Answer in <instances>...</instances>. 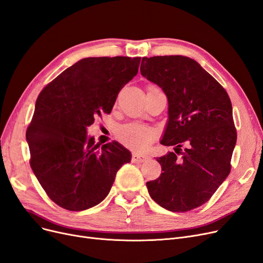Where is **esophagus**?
I'll list each match as a JSON object with an SVG mask.
<instances>
[{"instance_id": "34e87169", "label": "esophagus", "mask_w": 263, "mask_h": 263, "mask_svg": "<svg viewBox=\"0 0 263 263\" xmlns=\"http://www.w3.org/2000/svg\"><path fill=\"white\" fill-rule=\"evenodd\" d=\"M146 157H143V156H140L138 154H133L132 155V162L134 163H142L144 161H146Z\"/></svg>"}]
</instances>
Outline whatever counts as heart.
Wrapping results in <instances>:
<instances>
[{"label":"heart","mask_w":263,"mask_h":263,"mask_svg":"<svg viewBox=\"0 0 263 263\" xmlns=\"http://www.w3.org/2000/svg\"><path fill=\"white\" fill-rule=\"evenodd\" d=\"M115 135L117 140L132 151L140 152L145 149L157 136L154 128L139 122H129L119 125Z\"/></svg>","instance_id":"b5f03b06"}]
</instances>
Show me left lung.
Returning a JSON list of instances; mask_svg holds the SVG:
<instances>
[{"label":"left lung","mask_w":263,"mask_h":263,"mask_svg":"<svg viewBox=\"0 0 263 263\" xmlns=\"http://www.w3.org/2000/svg\"><path fill=\"white\" fill-rule=\"evenodd\" d=\"M141 74L166 95L168 120L162 136L175 152L157 159L162 173L146 186L160 206L184 213L208 202L231 171L236 144L232 104L223 87L185 55L142 59ZM185 143L184 152L180 147Z\"/></svg>","instance_id":"8db88e82"}]
</instances>
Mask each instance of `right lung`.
<instances>
[{"label": "right lung", "instance_id": "right-lung-1", "mask_svg": "<svg viewBox=\"0 0 263 263\" xmlns=\"http://www.w3.org/2000/svg\"><path fill=\"white\" fill-rule=\"evenodd\" d=\"M141 58H85L45 87L26 138L30 165L47 196L67 211L79 212L103 201L117 171L131 161L118 142L102 145L87 127L109 114L119 91L138 74Z\"/></svg>", "mask_w": 263, "mask_h": 263}]
</instances>
